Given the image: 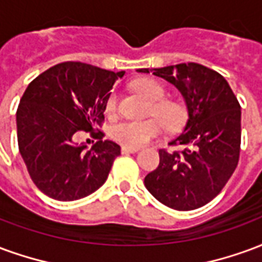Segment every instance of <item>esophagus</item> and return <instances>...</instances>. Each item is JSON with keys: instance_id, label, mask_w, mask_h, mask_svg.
I'll return each mask as SVG.
<instances>
[{"instance_id": "1", "label": "esophagus", "mask_w": 262, "mask_h": 262, "mask_svg": "<svg viewBox=\"0 0 262 262\" xmlns=\"http://www.w3.org/2000/svg\"><path fill=\"white\" fill-rule=\"evenodd\" d=\"M137 150H139V148L125 147V146H123V147L120 148V151H122V154H132V153H136Z\"/></svg>"}]
</instances>
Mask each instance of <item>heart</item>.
<instances>
[{
  "label": "heart",
  "instance_id": "obj_1",
  "mask_svg": "<svg viewBox=\"0 0 262 262\" xmlns=\"http://www.w3.org/2000/svg\"><path fill=\"white\" fill-rule=\"evenodd\" d=\"M133 90L140 94L150 105V114H153L157 119L164 125L168 130H176L182 125L185 119V111L176 101L163 99L164 88L157 81L143 78L133 82ZM116 108V97L115 94H109L105 101V111L112 114ZM156 119L147 120H122L112 126L111 136L115 142H118L125 147L137 148L150 142L161 132V124Z\"/></svg>",
  "mask_w": 262,
  "mask_h": 262
}]
</instances>
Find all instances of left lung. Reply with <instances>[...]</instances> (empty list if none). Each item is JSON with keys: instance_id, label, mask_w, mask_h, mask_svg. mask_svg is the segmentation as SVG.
<instances>
[{"instance_id": "1", "label": "left lung", "mask_w": 262, "mask_h": 262, "mask_svg": "<svg viewBox=\"0 0 262 262\" xmlns=\"http://www.w3.org/2000/svg\"><path fill=\"white\" fill-rule=\"evenodd\" d=\"M139 73L168 81L181 92L188 111L184 130L170 144L182 151L160 150V164L144 178L157 201L176 210H193L210 202L234 172L242 143V108L229 82L198 63Z\"/></svg>"}]
</instances>
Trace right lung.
<instances>
[{
	"label": "right lung",
	"instance_id": "add662e5",
	"mask_svg": "<svg viewBox=\"0 0 262 262\" xmlns=\"http://www.w3.org/2000/svg\"><path fill=\"white\" fill-rule=\"evenodd\" d=\"M125 71L66 61L46 70L28 85L16 111L19 153L28 172L45 195L77 201L103 185L120 146L92 132L103 120L105 101ZM80 130L98 142L78 145Z\"/></svg>",
	"mask_w": 262,
	"mask_h": 262
}]
</instances>
